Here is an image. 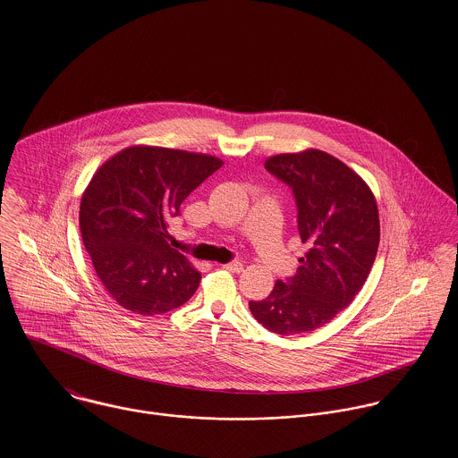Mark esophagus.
Instances as JSON below:
<instances>
[{
	"label": "esophagus",
	"instance_id": "34e87169",
	"mask_svg": "<svg viewBox=\"0 0 458 458\" xmlns=\"http://www.w3.org/2000/svg\"><path fill=\"white\" fill-rule=\"evenodd\" d=\"M223 267H225V269H228L230 273H242L243 264H242V262H228V264H225Z\"/></svg>",
	"mask_w": 458,
	"mask_h": 458
}]
</instances>
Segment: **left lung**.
Masks as SVG:
<instances>
[{
    "label": "left lung",
    "mask_w": 458,
    "mask_h": 458,
    "mask_svg": "<svg viewBox=\"0 0 458 458\" xmlns=\"http://www.w3.org/2000/svg\"><path fill=\"white\" fill-rule=\"evenodd\" d=\"M292 187L302 243L297 273L249 309L276 335L325 327L364 286L379 245V213L369 185L338 157L319 149L276 154L264 163Z\"/></svg>",
    "instance_id": "left-lung-1"
}]
</instances>
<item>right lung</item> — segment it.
Masks as SVG:
<instances>
[{
	"label": "right lung",
	"instance_id": "add662e5",
	"mask_svg": "<svg viewBox=\"0 0 458 458\" xmlns=\"http://www.w3.org/2000/svg\"><path fill=\"white\" fill-rule=\"evenodd\" d=\"M223 161L209 154L131 146L92 174L81 200V233L114 302L156 316L185 304L200 273L168 245V221Z\"/></svg>",
	"mask_w": 458,
	"mask_h": 458
}]
</instances>
